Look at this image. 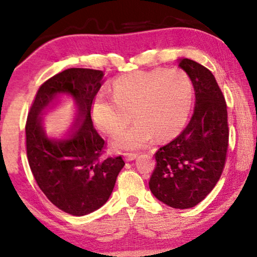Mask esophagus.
<instances>
[{
    "label": "esophagus",
    "mask_w": 257,
    "mask_h": 257,
    "mask_svg": "<svg viewBox=\"0 0 257 257\" xmlns=\"http://www.w3.org/2000/svg\"><path fill=\"white\" fill-rule=\"evenodd\" d=\"M138 157V153H124V158L126 161H132Z\"/></svg>",
    "instance_id": "1"
}]
</instances>
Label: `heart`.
<instances>
[{"label": "heart", "instance_id": "1", "mask_svg": "<svg viewBox=\"0 0 257 257\" xmlns=\"http://www.w3.org/2000/svg\"><path fill=\"white\" fill-rule=\"evenodd\" d=\"M112 96L99 92L91 104V115L97 127L115 136L130 124H136L113 140L117 150H136L152 142L165 140L184 127L193 103V85L180 69H154L118 77L112 83Z\"/></svg>", "mask_w": 257, "mask_h": 257}]
</instances>
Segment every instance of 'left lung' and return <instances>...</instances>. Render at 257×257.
<instances>
[{
  "instance_id": "obj_1",
  "label": "left lung",
  "mask_w": 257,
  "mask_h": 257,
  "mask_svg": "<svg viewBox=\"0 0 257 257\" xmlns=\"http://www.w3.org/2000/svg\"><path fill=\"white\" fill-rule=\"evenodd\" d=\"M179 66L194 86V113L184 131L154 154L149 185L159 201L186 209L201 202L219 181L229 130L226 100L213 73L188 58H181Z\"/></svg>"
}]
</instances>
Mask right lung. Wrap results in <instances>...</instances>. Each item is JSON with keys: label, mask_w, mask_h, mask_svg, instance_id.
<instances>
[{"label": "right lung", "mask_w": 257, "mask_h": 257, "mask_svg": "<svg viewBox=\"0 0 257 257\" xmlns=\"http://www.w3.org/2000/svg\"><path fill=\"white\" fill-rule=\"evenodd\" d=\"M103 82L100 70L66 69L40 86L27 119V157L35 180L56 207L75 216L92 213L107 201L125 165L120 156H101L105 142L91 119V104ZM61 93L75 99L79 113L69 139L49 140L40 115Z\"/></svg>", "instance_id": "add662e5"}]
</instances>
